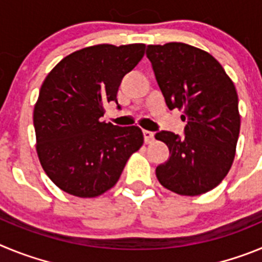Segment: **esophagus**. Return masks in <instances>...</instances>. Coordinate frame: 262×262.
I'll return each instance as SVG.
<instances>
[{
  "label": "esophagus",
  "mask_w": 262,
  "mask_h": 262,
  "mask_svg": "<svg viewBox=\"0 0 262 262\" xmlns=\"http://www.w3.org/2000/svg\"><path fill=\"white\" fill-rule=\"evenodd\" d=\"M143 135H144V142L147 143V144H149V143L154 142V139H155L154 133H151V131H147V129H144V131H143Z\"/></svg>",
  "instance_id": "obj_1"
}]
</instances>
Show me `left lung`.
<instances>
[{
    "label": "left lung",
    "mask_w": 262,
    "mask_h": 262,
    "mask_svg": "<svg viewBox=\"0 0 262 262\" xmlns=\"http://www.w3.org/2000/svg\"><path fill=\"white\" fill-rule=\"evenodd\" d=\"M147 57L170 110L184 111L185 136L155 135L169 148L159 182L180 195L212 190L230 172L240 133L239 99L223 67L209 52L185 45L148 46Z\"/></svg>",
    "instance_id": "left-lung-1"
}]
</instances>
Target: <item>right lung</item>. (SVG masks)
I'll return each instance as SVG.
<instances>
[{
    "label": "right lung",
    "mask_w": 262,
    "mask_h": 262,
    "mask_svg": "<svg viewBox=\"0 0 262 262\" xmlns=\"http://www.w3.org/2000/svg\"><path fill=\"white\" fill-rule=\"evenodd\" d=\"M145 45H97L66 56L47 75L34 107L36 154L62 191L94 198L114 186L143 145L136 126L101 122L117 102L120 81L144 56Z\"/></svg>",
    "instance_id": "add662e5"
}]
</instances>
